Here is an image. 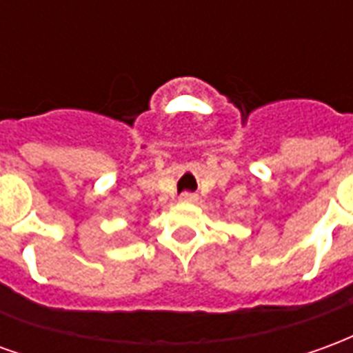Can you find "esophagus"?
<instances>
[{"label":"esophagus","instance_id":"1","mask_svg":"<svg viewBox=\"0 0 353 353\" xmlns=\"http://www.w3.org/2000/svg\"><path fill=\"white\" fill-rule=\"evenodd\" d=\"M199 196L194 194V192H183V194H179V202H185V204H191V202H196Z\"/></svg>","mask_w":353,"mask_h":353}]
</instances>
